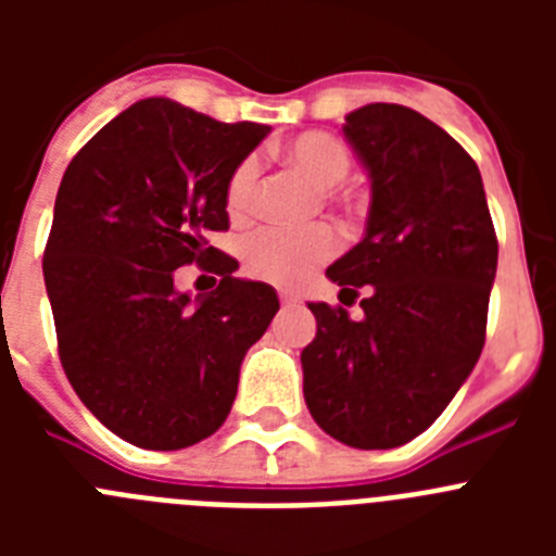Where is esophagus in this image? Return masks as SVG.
Instances as JSON below:
<instances>
[{
	"mask_svg": "<svg viewBox=\"0 0 556 556\" xmlns=\"http://www.w3.org/2000/svg\"><path fill=\"white\" fill-rule=\"evenodd\" d=\"M278 298H281V306H298L301 303V294H294V292H278Z\"/></svg>",
	"mask_w": 556,
	"mask_h": 556,
	"instance_id": "obj_1",
	"label": "esophagus"
}]
</instances>
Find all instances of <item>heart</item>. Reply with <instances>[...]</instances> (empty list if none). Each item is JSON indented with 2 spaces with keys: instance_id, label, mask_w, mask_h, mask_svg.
Here are the masks:
<instances>
[{
  "instance_id": "heart-1",
  "label": "heart",
  "mask_w": 556,
  "mask_h": 556,
  "mask_svg": "<svg viewBox=\"0 0 556 556\" xmlns=\"http://www.w3.org/2000/svg\"><path fill=\"white\" fill-rule=\"evenodd\" d=\"M281 159L301 172L303 178L312 180L317 189L326 191V198H337L339 186L351 175V150H348L331 132H301L292 141L281 147ZM255 178H258V164L255 159H244L230 172L228 186H225V203L233 219H244L253 211ZM339 248L337 230L328 225H312L303 230L289 228H264L253 233L244 242L242 258L244 269L253 278L262 281L292 287L328 262Z\"/></svg>"
}]
</instances>
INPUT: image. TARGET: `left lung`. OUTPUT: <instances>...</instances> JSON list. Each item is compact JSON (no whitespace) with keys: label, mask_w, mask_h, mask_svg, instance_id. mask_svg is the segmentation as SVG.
Listing matches in <instances>:
<instances>
[{"label":"left lung","mask_w":556,"mask_h":556,"mask_svg":"<svg viewBox=\"0 0 556 556\" xmlns=\"http://www.w3.org/2000/svg\"><path fill=\"white\" fill-rule=\"evenodd\" d=\"M370 178L362 242L326 269L362 320L308 303L303 395L326 434L351 448H397L424 434L484 348L498 264L476 161L424 113L372 102L345 116ZM348 303V306H351Z\"/></svg>","instance_id":"1"}]
</instances>
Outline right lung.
Listing matches in <instances>:
<instances>
[{
  "mask_svg": "<svg viewBox=\"0 0 556 556\" xmlns=\"http://www.w3.org/2000/svg\"><path fill=\"white\" fill-rule=\"evenodd\" d=\"M269 132L166 97L139 100L77 152L43 250L68 381L102 426L150 451L200 443L225 424L244 353L278 312L269 283L236 278L208 248L228 230L230 172ZM198 261L220 287L191 299L174 269Z\"/></svg>",
  "mask_w": 556,
  "mask_h": 556,
  "instance_id": "add662e5",
  "label": "right lung"
}]
</instances>
